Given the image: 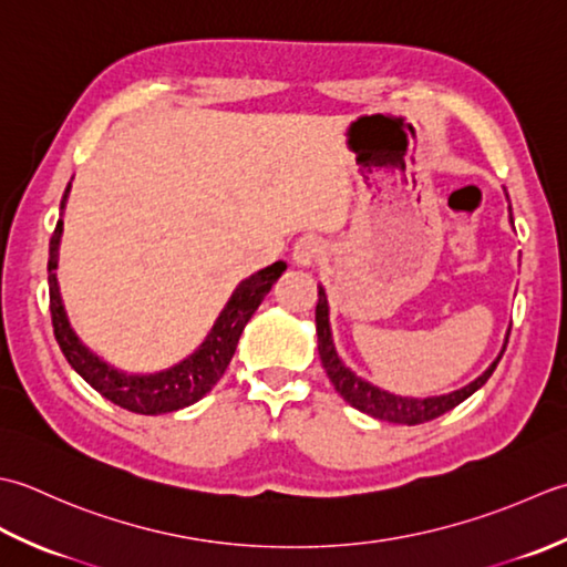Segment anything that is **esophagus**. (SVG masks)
<instances>
[{"instance_id":"obj_1","label":"esophagus","mask_w":567,"mask_h":567,"mask_svg":"<svg viewBox=\"0 0 567 567\" xmlns=\"http://www.w3.org/2000/svg\"><path fill=\"white\" fill-rule=\"evenodd\" d=\"M322 249H326V247H322V241L318 237L306 235V237H300L296 241L293 259L300 264V267H310V264H316L320 259Z\"/></svg>"}]
</instances>
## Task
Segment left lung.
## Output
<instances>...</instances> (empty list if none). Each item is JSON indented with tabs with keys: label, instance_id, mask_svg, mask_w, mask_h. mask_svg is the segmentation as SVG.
Instances as JSON below:
<instances>
[{
	"label": "left lung",
	"instance_id": "1",
	"mask_svg": "<svg viewBox=\"0 0 567 567\" xmlns=\"http://www.w3.org/2000/svg\"><path fill=\"white\" fill-rule=\"evenodd\" d=\"M316 326H318V352H320V362L326 367V372L332 381V386L338 394L354 406L357 411L374 415L379 421H389V423H403V425H419V423H429L437 415L447 413L450 409H455L457 403L465 401L467 396L475 394V391L484 384L492 377V372L499 364L502 354L496 357L494 364L484 372L480 379L472 381L470 386L453 391V394L447 396H435V399H401L394 394H386V391H381L372 384H367L360 377H354L348 367L340 362L338 352L332 348V340H330V322H328V300L326 293H322V288H318V306H316ZM509 342V338H506Z\"/></svg>",
	"mask_w": 567,
	"mask_h": 567
}]
</instances>
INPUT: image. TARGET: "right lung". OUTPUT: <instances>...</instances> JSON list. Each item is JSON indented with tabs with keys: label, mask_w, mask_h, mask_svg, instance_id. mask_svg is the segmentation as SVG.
Segmentation results:
<instances>
[{
	"label": "right lung",
	"mask_w": 567,
	"mask_h": 567,
	"mask_svg": "<svg viewBox=\"0 0 567 567\" xmlns=\"http://www.w3.org/2000/svg\"><path fill=\"white\" fill-rule=\"evenodd\" d=\"M68 190H71V183H68V188L63 193L61 210L65 207ZM61 233L63 219H58L49 247V293L55 340L61 344V352L65 354L68 364H71L92 389L100 391V394L110 399L112 403H117V406L144 415L186 409L190 403L203 399L207 391L217 384L219 377L225 374L229 360H233L241 330H245L249 318L254 316V310L259 308L264 296L271 291L276 279L286 271V264L276 261L271 267L261 269L241 281L223 313H219L210 334H207V340L195 350V354L188 357V360H183L181 364L168 369V372L130 377L107 367L105 362H100L95 354L83 348V342L75 338V332L68 326L65 310L61 303V291H58L55 279L58 241H61Z\"/></svg>",
	"instance_id": "1"
}]
</instances>
